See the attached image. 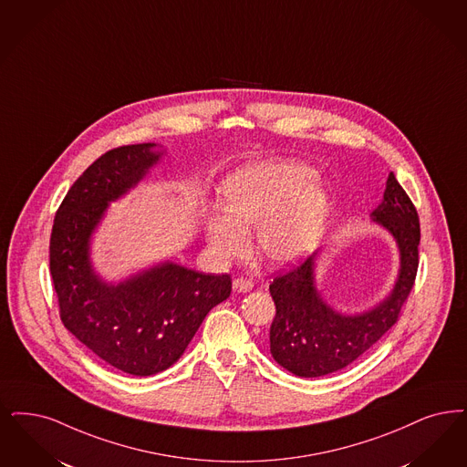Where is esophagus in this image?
I'll use <instances>...</instances> for the list:
<instances>
[{
    "label": "esophagus",
    "mask_w": 467,
    "mask_h": 467,
    "mask_svg": "<svg viewBox=\"0 0 467 467\" xmlns=\"http://www.w3.org/2000/svg\"><path fill=\"white\" fill-rule=\"evenodd\" d=\"M233 288L234 292H240V294H246L254 288V281L246 280V278H236L233 281Z\"/></svg>",
    "instance_id": "obj_1"
}]
</instances>
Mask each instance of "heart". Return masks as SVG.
<instances>
[{
  "label": "heart",
  "instance_id": "b5f03b06",
  "mask_svg": "<svg viewBox=\"0 0 467 467\" xmlns=\"http://www.w3.org/2000/svg\"><path fill=\"white\" fill-rule=\"evenodd\" d=\"M315 170L286 160L255 161L223 181V212L206 221V240L221 259L243 255L246 229L255 225L262 255L276 265L306 257L319 242L328 213V198Z\"/></svg>",
  "mask_w": 467,
  "mask_h": 467
}]
</instances>
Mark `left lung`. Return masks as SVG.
I'll return each mask as SVG.
<instances>
[{"mask_svg": "<svg viewBox=\"0 0 467 467\" xmlns=\"http://www.w3.org/2000/svg\"><path fill=\"white\" fill-rule=\"evenodd\" d=\"M400 248V275L391 296L370 311L346 317L327 306L315 286V257H309L269 285L276 306L271 323V355L288 372L321 377L342 370L368 351L398 321L409 299L417 267L420 224L417 210L394 173H389L384 200L372 212Z\"/></svg>", "mask_w": 467, "mask_h": 467, "instance_id": "left-lung-1", "label": "left lung"}]
</instances>
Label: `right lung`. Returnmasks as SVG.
Segmentation results:
<instances>
[{
	"instance_id": "1",
	"label": "right lung",
	"mask_w": 467,
	"mask_h": 467,
	"mask_svg": "<svg viewBox=\"0 0 467 467\" xmlns=\"http://www.w3.org/2000/svg\"><path fill=\"white\" fill-rule=\"evenodd\" d=\"M154 146H121L97 158L62 200L50 236V275L64 327L100 359L137 377L171 367L233 285L229 275H205L173 262L118 285L95 275L90 236L108 203L158 163L161 152Z\"/></svg>"
}]
</instances>
